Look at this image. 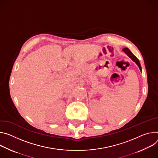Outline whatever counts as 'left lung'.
<instances>
[{
	"label": "left lung",
	"instance_id": "left-lung-1",
	"mask_svg": "<svg viewBox=\"0 0 158 158\" xmlns=\"http://www.w3.org/2000/svg\"><path fill=\"white\" fill-rule=\"evenodd\" d=\"M122 51H123L124 52H126V54L127 55V56H128L133 61H134V62L137 64V65L138 67L139 68L140 70H141V64H140L139 61V60L132 53V52H131L128 48H124V49H122Z\"/></svg>",
	"mask_w": 158,
	"mask_h": 158
}]
</instances>
